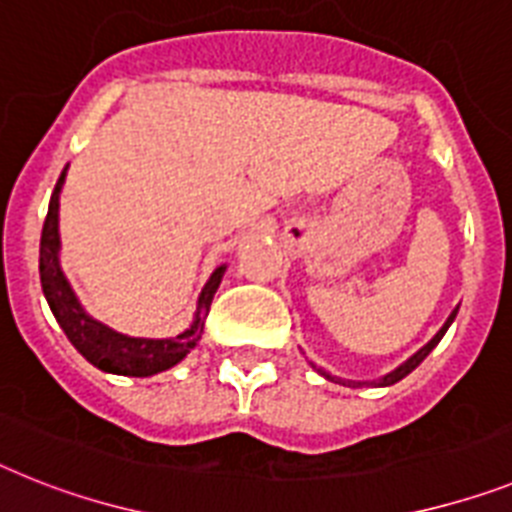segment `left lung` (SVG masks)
I'll return each instance as SVG.
<instances>
[{
    "label": "left lung",
    "mask_w": 512,
    "mask_h": 512,
    "mask_svg": "<svg viewBox=\"0 0 512 512\" xmlns=\"http://www.w3.org/2000/svg\"><path fill=\"white\" fill-rule=\"evenodd\" d=\"M455 315H458V309H453V312H450V317H448V320H445V325H442V328L437 330V336L432 338V341H429L427 346H422V349L416 351L414 356H409V359H406V362H403L401 367H395L393 372H388V375H385V377H380V380H377V385H393V382L403 380V377L409 375V372H414V369L419 367V364H422L424 359H427V356H429V351L435 349L437 343L442 341V336H445V330L450 328V322L455 320ZM312 367H315V364H312ZM317 372H320L322 377H328V380L338 382V385H364V382H351V380H341V377L330 375V372H325V369H317Z\"/></svg>",
    "instance_id": "8db88e82"
}]
</instances>
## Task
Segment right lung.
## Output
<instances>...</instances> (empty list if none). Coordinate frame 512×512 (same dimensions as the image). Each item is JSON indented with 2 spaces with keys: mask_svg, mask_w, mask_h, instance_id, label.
<instances>
[{
  "mask_svg": "<svg viewBox=\"0 0 512 512\" xmlns=\"http://www.w3.org/2000/svg\"><path fill=\"white\" fill-rule=\"evenodd\" d=\"M64 176H67V169L62 171L57 187L51 192L49 213H46L44 231H41V260H38L41 289H44L51 312L57 317L59 328L64 330V336L70 338L72 346L93 367L111 372V375L150 377L163 372V369H171L195 349L200 336H203L205 317H208L210 302H213V296H216L218 286H221L226 265L213 270V276L208 278V283L200 291L190 328L182 330L179 336L132 338L117 333L114 328L103 325V322H98L96 317H90L85 312L80 299L72 291L70 281L62 273V265H59V192H62Z\"/></svg>",
  "mask_w": 512,
  "mask_h": 512,
  "instance_id": "add662e5",
  "label": "right lung"
}]
</instances>
